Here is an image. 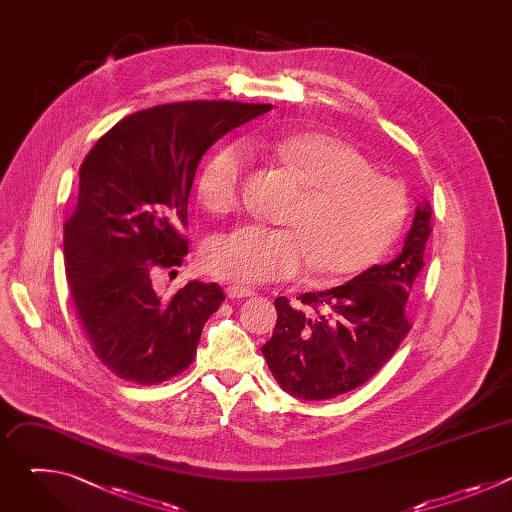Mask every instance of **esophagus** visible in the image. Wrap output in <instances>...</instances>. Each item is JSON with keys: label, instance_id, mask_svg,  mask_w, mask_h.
Listing matches in <instances>:
<instances>
[{"label": "esophagus", "instance_id": "esophagus-1", "mask_svg": "<svg viewBox=\"0 0 512 512\" xmlns=\"http://www.w3.org/2000/svg\"><path fill=\"white\" fill-rule=\"evenodd\" d=\"M251 296H255V291L249 287H239V285L227 287V298H231V300H241V298H251Z\"/></svg>", "mask_w": 512, "mask_h": 512}]
</instances>
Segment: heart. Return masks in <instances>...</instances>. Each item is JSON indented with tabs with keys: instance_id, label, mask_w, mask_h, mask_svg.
I'll return each instance as SVG.
<instances>
[{
	"instance_id": "obj_1",
	"label": "heart",
	"mask_w": 512,
	"mask_h": 512,
	"mask_svg": "<svg viewBox=\"0 0 512 512\" xmlns=\"http://www.w3.org/2000/svg\"><path fill=\"white\" fill-rule=\"evenodd\" d=\"M308 186L287 216L289 229L241 225L214 237L204 267L225 281L255 285L298 277H350L375 265L401 233L409 198L344 141L326 133L273 135L265 141ZM247 154L241 145L218 150L198 182L200 202L214 214L235 210L243 196Z\"/></svg>"
}]
</instances>
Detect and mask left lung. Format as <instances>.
Segmentation results:
<instances>
[{
	"label": "left lung",
	"mask_w": 512,
	"mask_h": 512,
	"mask_svg": "<svg viewBox=\"0 0 512 512\" xmlns=\"http://www.w3.org/2000/svg\"><path fill=\"white\" fill-rule=\"evenodd\" d=\"M431 206L417 202L395 259L364 269L350 281L308 291L294 308L277 298V324L261 348L279 387L300 399L344 395L377 375L407 332L405 302L425 267Z\"/></svg>",
	"instance_id": "obj_1"
}]
</instances>
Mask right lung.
Wrapping results in <instances>:
<instances>
[{"mask_svg":"<svg viewBox=\"0 0 512 512\" xmlns=\"http://www.w3.org/2000/svg\"><path fill=\"white\" fill-rule=\"evenodd\" d=\"M267 111L235 101L158 105L121 119L85 158L64 225V269L87 338L119 379L158 385L194 360L223 289L192 279L164 296L152 279L188 255L182 229L206 150Z\"/></svg>","mask_w":512,"mask_h":512,"instance_id":"add662e5","label":"right lung"}]
</instances>
